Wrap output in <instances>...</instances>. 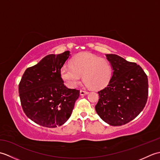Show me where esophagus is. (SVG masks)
<instances>
[{
	"label": "esophagus",
	"mask_w": 160,
	"mask_h": 160,
	"mask_svg": "<svg viewBox=\"0 0 160 160\" xmlns=\"http://www.w3.org/2000/svg\"><path fill=\"white\" fill-rule=\"evenodd\" d=\"M88 93H89V92H88V91H87L81 90V91H80V96H85V95H87V94H88Z\"/></svg>",
	"instance_id": "1"
}]
</instances>
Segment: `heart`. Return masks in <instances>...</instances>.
<instances>
[{"instance_id":"1","label":"heart","mask_w":160,"mask_h":160,"mask_svg":"<svg viewBox=\"0 0 160 160\" xmlns=\"http://www.w3.org/2000/svg\"><path fill=\"white\" fill-rule=\"evenodd\" d=\"M111 75V66L108 61L87 52L74 56L71 66L64 64L60 69L61 78L70 88L77 87L83 76L87 85L101 89L109 82Z\"/></svg>"}]
</instances>
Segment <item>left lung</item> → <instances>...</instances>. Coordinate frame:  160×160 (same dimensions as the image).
Here are the masks:
<instances>
[{
	"label": "left lung",
	"mask_w": 160,
	"mask_h": 160,
	"mask_svg": "<svg viewBox=\"0 0 160 160\" xmlns=\"http://www.w3.org/2000/svg\"><path fill=\"white\" fill-rule=\"evenodd\" d=\"M112 68L108 85L98 91L96 111L100 118L111 126H121L136 118L148 98V78L136 63L116 54H106Z\"/></svg>",
	"instance_id": "left-lung-1"
}]
</instances>
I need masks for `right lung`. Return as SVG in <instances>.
<instances>
[{
  "label": "right lung",
  "mask_w": 160,
  "mask_h": 160,
  "mask_svg": "<svg viewBox=\"0 0 160 160\" xmlns=\"http://www.w3.org/2000/svg\"><path fill=\"white\" fill-rule=\"evenodd\" d=\"M70 56L69 51L49 54L25 71L18 86L23 111L40 126L56 128L71 116L80 91L64 85L60 69Z\"/></svg>",
  "instance_id": "1"
}]
</instances>
